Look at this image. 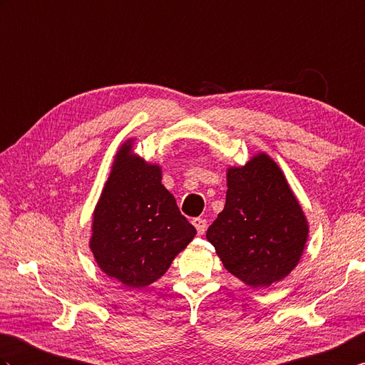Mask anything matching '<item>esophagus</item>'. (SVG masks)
I'll return each instance as SVG.
<instances>
[{"instance_id":"esophagus-1","label":"esophagus","mask_w":365,"mask_h":365,"mask_svg":"<svg viewBox=\"0 0 365 365\" xmlns=\"http://www.w3.org/2000/svg\"><path fill=\"white\" fill-rule=\"evenodd\" d=\"M192 225L196 227V230H197L199 235H203V233H205V230H207V219L194 217L192 219Z\"/></svg>"}]
</instances>
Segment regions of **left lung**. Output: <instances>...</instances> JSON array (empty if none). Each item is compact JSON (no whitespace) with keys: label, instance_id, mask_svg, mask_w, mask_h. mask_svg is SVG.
I'll list each match as a JSON object with an SVG mask.
<instances>
[{"label":"left lung","instance_id":"obj_1","mask_svg":"<svg viewBox=\"0 0 365 365\" xmlns=\"http://www.w3.org/2000/svg\"><path fill=\"white\" fill-rule=\"evenodd\" d=\"M225 207L208 227L228 272L252 287L270 286L297 266L308 224L283 173L259 154L227 173Z\"/></svg>","mask_w":365,"mask_h":365}]
</instances>
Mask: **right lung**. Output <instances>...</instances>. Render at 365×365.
Returning <instances> with one entry per match:
<instances>
[{
  "label": "right lung",
  "instance_id": "1",
  "mask_svg": "<svg viewBox=\"0 0 365 365\" xmlns=\"http://www.w3.org/2000/svg\"><path fill=\"white\" fill-rule=\"evenodd\" d=\"M194 235L162 185L160 168L124 144L93 216L90 247L99 267L127 287H144L166 272Z\"/></svg>",
  "mask_w": 365,
  "mask_h": 365
}]
</instances>
